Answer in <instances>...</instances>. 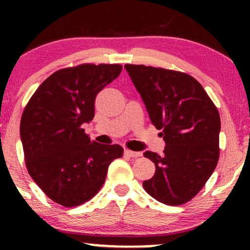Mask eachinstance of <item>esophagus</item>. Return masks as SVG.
<instances>
[{
	"label": "esophagus",
	"mask_w": 250,
	"mask_h": 250,
	"mask_svg": "<svg viewBox=\"0 0 250 250\" xmlns=\"http://www.w3.org/2000/svg\"><path fill=\"white\" fill-rule=\"evenodd\" d=\"M125 155L128 157H132V158H135V157H140L141 156V152L138 151H132V150H125Z\"/></svg>",
	"instance_id": "esophagus-1"
}]
</instances>
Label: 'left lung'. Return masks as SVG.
<instances>
[{"mask_svg":"<svg viewBox=\"0 0 250 250\" xmlns=\"http://www.w3.org/2000/svg\"><path fill=\"white\" fill-rule=\"evenodd\" d=\"M124 67L166 143L162 156L143 153L156 166L155 175L143 182V188L163 204H186L203 189L217 165V108L190 75L143 64Z\"/></svg>","mask_w":250,"mask_h":250,"instance_id":"obj_1","label":"left lung"}]
</instances>
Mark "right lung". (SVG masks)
<instances>
[{"label": "right lung", "mask_w": 250, "mask_h": 250, "mask_svg": "<svg viewBox=\"0 0 250 250\" xmlns=\"http://www.w3.org/2000/svg\"><path fill=\"white\" fill-rule=\"evenodd\" d=\"M121 64L84 63L47 77L30 98L20 122L29 175L54 203L75 207L104 186L118 145L91 141L82 125L94 117L99 92L121 74Z\"/></svg>", "instance_id": "add662e5"}]
</instances>
